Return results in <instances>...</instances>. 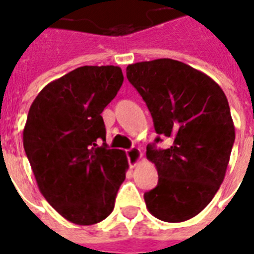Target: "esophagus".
Masks as SVG:
<instances>
[{"label": "esophagus", "instance_id": "obj_1", "mask_svg": "<svg viewBox=\"0 0 254 254\" xmlns=\"http://www.w3.org/2000/svg\"><path fill=\"white\" fill-rule=\"evenodd\" d=\"M126 155H127V159H128V164L129 166H135L137 162L141 160V151H140L139 148H129L126 151Z\"/></svg>", "mask_w": 254, "mask_h": 254}]
</instances>
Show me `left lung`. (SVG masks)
I'll return each mask as SVG.
<instances>
[{"instance_id":"8db88e82","label":"left lung","mask_w":254,"mask_h":254,"mask_svg":"<svg viewBox=\"0 0 254 254\" xmlns=\"http://www.w3.org/2000/svg\"><path fill=\"white\" fill-rule=\"evenodd\" d=\"M126 72L157 133L147 147L159 173L157 186L144 194L148 210L169 223L194 218L222 185L235 143L226 94L204 73L172 59L131 64ZM161 137L168 147H157Z\"/></svg>"}]
</instances>
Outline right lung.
<instances>
[{"label":"right lung","instance_id":"obj_1","mask_svg":"<svg viewBox=\"0 0 254 254\" xmlns=\"http://www.w3.org/2000/svg\"><path fill=\"white\" fill-rule=\"evenodd\" d=\"M122 84L119 66H80L47 85L28 111L23 147L40 192L80 226L113 212L126 178L127 157L107 147L101 115Z\"/></svg>","mask_w":254,"mask_h":254}]
</instances>
